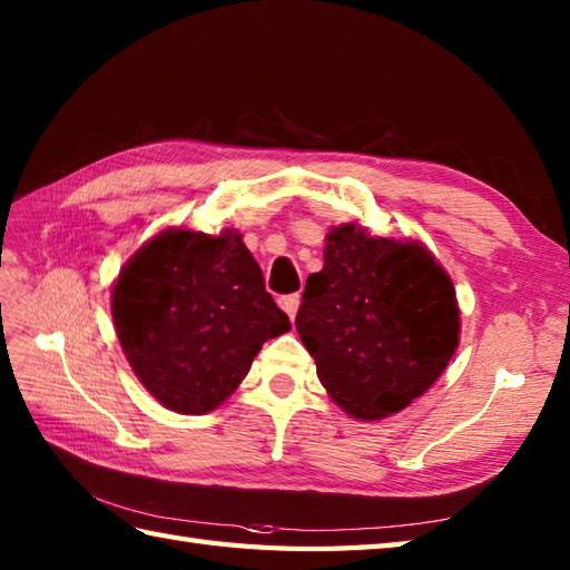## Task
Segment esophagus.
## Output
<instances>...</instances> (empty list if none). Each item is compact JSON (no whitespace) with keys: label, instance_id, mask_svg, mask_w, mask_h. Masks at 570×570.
Wrapping results in <instances>:
<instances>
[{"label":"esophagus","instance_id":"esophagus-1","mask_svg":"<svg viewBox=\"0 0 570 570\" xmlns=\"http://www.w3.org/2000/svg\"><path fill=\"white\" fill-rule=\"evenodd\" d=\"M278 306H282L286 313H288V318H296V313H298V306H301V296L298 294H292V296H282L278 298Z\"/></svg>","mask_w":570,"mask_h":570}]
</instances>
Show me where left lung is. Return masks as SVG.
I'll use <instances>...</instances> for the list:
<instances>
[{
    "label": "left lung",
    "mask_w": 570,
    "mask_h": 570,
    "mask_svg": "<svg viewBox=\"0 0 570 570\" xmlns=\"http://www.w3.org/2000/svg\"><path fill=\"white\" fill-rule=\"evenodd\" d=\"M296 331L347 416L380 421L441 377L460 343L453 278L419 239L331 227Z\"/></svg>",
    "instance_id": "obj_1"
}]
</instances>
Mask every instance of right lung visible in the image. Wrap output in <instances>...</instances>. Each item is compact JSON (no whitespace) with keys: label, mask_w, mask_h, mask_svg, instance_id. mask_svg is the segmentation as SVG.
<instances>
[{"label":"right lung","mask_w":570,"mask_h":570,"mask_svg":"<svg viewBox=\"0 0 570 570\" xmlns=\"http://www.w3.org/2000/svg\"><path fill=\"white\" fill-rule=\"evenodd\" d=\"M110 306L144 390L188 416L227 402L262 345L292 331L237 229L156 233L119 269Z\"/></svg>","instance_id":"1"}]
</instances>
